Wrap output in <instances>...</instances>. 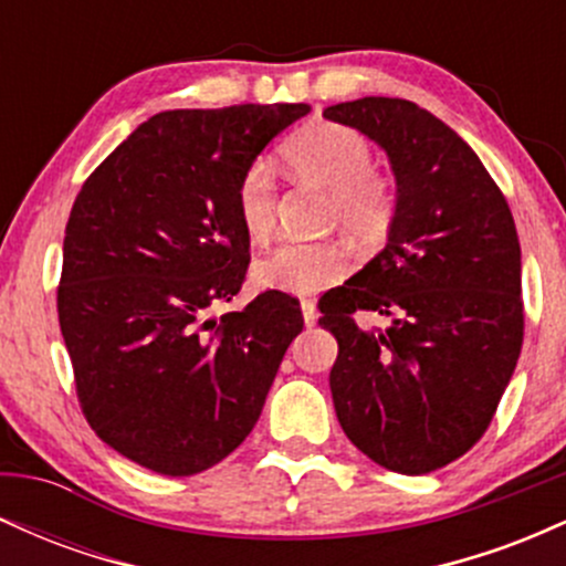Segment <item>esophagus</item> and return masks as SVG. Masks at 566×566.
I'll return each instance as SVG.
<instances>
[{"label":"esophagus","mask_w":566,"mask_h":566,"mask_svg":"<svg viewBox=\"0 0 566 566\" xmlns=\"http://www.w3.org/2000/svg\"><path fill=\"white\" fill-rule=\"evenodd\" d=\"M301 311H303L305 327H314L316 319H319V314H316V305L311 301H301Z\"/></svg>","instance_id":"obj_1"}]
</instances>
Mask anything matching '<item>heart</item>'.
<instances>
[{"mask_svg":"<svg viewBox=\"0 0 566 566\" xmlns=\"http://www.w3.org/2000/svg\"><path fill=\"white\" fill-rule=\"evenodd\" d=\"M284 165L295 184L329 193V223L350 242L375 247L391 231L396 218V188L375 167L373 146L354 129L314 122L284 143ZM276 172L265 159H255L237 184V218L247 239L269 242L276 226ZM348 250L337 242H284L261 258L252 276L261 287L314 295L348 274Z\"/></svg>","mask_w":566,"mask_h":566,"instance_id":"obj_1","label":"heart"}]
</instances>
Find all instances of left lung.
Wrapping results in <instances>:
<instances>
[{
	"label": "left lung",
	"instance_id": "left-lung-1",
	"mask_svg": "<svg viewBox=\"0 0 566 566\" xmlns=\"http://www.w3.org/2000/svg\"><path fill=\"white\" fill-rule=\"evenodd\" d=\"M388 154V242L319 305L346 437L382 469L420 476L484 437L524 340L522 250L503 191L473 148L418 103L359 97L324 108ZM359 310L388 315L361 331Z\"/></svg>",
	"mask_w": 566,
	"mask_h": 566
}]
</instances>
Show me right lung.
Segmentation results:
<instances>
[{
    "instance_id": "obj_1",
    "label": "right lung",
    "mask_w": 566,
    "mask_h": 566,
    "mask_svg": "<svg viewBox=\"0 0 566 566\" xmlns=\"http://www.w3.org/2000/svg\"><path fill=\"white\" fill-rule=\"evenodd\" d=\"M305 103L161 112L84 180L66 223L57 319L93 431L165 476L220 463L261 418L301 303L242 290L237 184Z\"/></svg>"
}]
</instances>
